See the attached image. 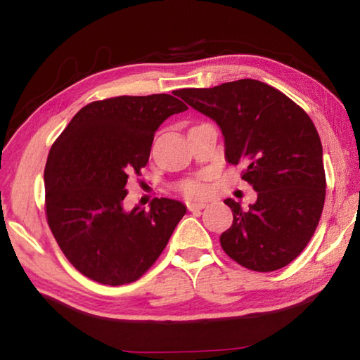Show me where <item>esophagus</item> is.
<instances>
[{"label": "esophagus", "mask_w": 360, "mask_h": 360, "mask_svg": "<svg viewBox=\"0 0 360 360\" xmlns=\"http://www.w3.org/2000/svg\"><path fill=\"white\" fill-rule=\"evenodd\" d=\"M188 211H200L206 208V202H187Z\"/></svg>", "instance_id": "1"}]
</instances>
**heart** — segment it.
<instances>
[{"mask_svg":"<svg viewBox=\"0 0 360 360\" xmlns=\"http://www.w3.org/2000/svg\"><path fill=\"white\" fill-rule=\"evenodd\" d=\"M182 188H184V192L187 195H200L203 193V186L200 184V182H187V184L182 186Z\"/></svg>","mask_w":360,"mask_h":360,"instance_id":"obj_1","label":"heart"}]
</instances>
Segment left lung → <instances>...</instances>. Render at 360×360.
I'll list each match as a JSON object with an SVG mask.
<instances>
[{
	"mask_svg": "<svg viewBox=\"0 0 360 360\" xmlns=\"http://www.w3.org/2000/svg\"><path fill=\"white\" fill-rule=\"evenodd\" d=\"M181 96L216 122L225 160L245 167L243 179L257 192L246 210L224 200L233 224L221 235L222 249L254 271L289 265L311 240L326 200L322 144L313 120L284 94L255 79L184 89Z\"/></svg>",
	"mask_w": 360,
	"mask_h": 360,
	"instance_id": "left-lung-1",
	"label": "left lung"
}]
</instances>
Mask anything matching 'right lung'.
<instances>
[{
  "label": "right lung",
  "instance_id": "right-lung-1",
  "mask_svg": "<svg viewBox=\"0 0 360 360\" xmlns=\"http://www.w3.org/2000/svg\"><path fill=\"white\" fill-rule=\"evenodd\" d=\"M173 95L115 96L84 106L51 148L44 169L47 222L75 268L96 283H133L165 249L186 205L154 198L124 208L129 176L146 167L154 135L186 111Z\"/></svg>",
  "mask_w": 360,
  "mask_h": 360
}]
</instances>
